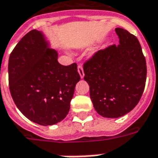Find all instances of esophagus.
Segmentation results:
<instances>
[{"instance_id": "34e87169", "label": "esophagus", "mask_w": 158, "mask_h": 158, "mask_svg": "<svg viewBox=\"0 0 158 158\" xmlns=\"http://www.w3.org/2000/svg\"><path fill=\"white\" fill-rule=\"evenodd\" d=\"M78 72H79V75H80V78L83 79L84 76H85V73H84V69H83L82 65H79L78 66Z\"/></svg>"}]
</instances>
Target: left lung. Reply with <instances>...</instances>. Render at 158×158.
<instances>
[{"instance_id":"left-lung-1","label":"left lung","mask_w":158,"mask_h":158,"mask_svg":"<svg viewBox=\"0 0 158 158\" xmlns=\"http://www.w3.org/2000/svg\"><path fill=\"white\" fill-rule=\"evenodd\" d=\"M119 45L95 52L84 64L85 80L94 110L106 118L123 116L138 104L147 79V64L138 39L115 28Z\"/></svg>"}]
</instances>
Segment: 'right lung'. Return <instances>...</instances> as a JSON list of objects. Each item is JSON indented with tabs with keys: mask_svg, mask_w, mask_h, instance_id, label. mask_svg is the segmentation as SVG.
<instances>
[{
	"mask_svg": "<svg viewBox=\"0 0 158 158\" xmlns=\"http://www.w3.org/2000/svg\"><path fill=\"white\" fill-rule=\"evenodd\" d=\"M42 31L31 30L19 41L8 62L9 89L26 117L52 126L69 114L75 85L80 80L75 63L64 66Z\"/></svg>",
	"mask_w": 158,
	"mask_h": 158,
	"instance_id": "1",
	"label": "right lung"
}]
</instances>
